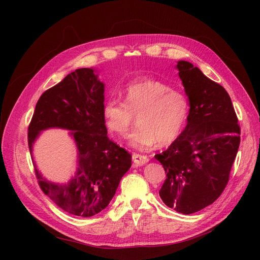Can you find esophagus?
Here are the masks:
<instances>
[{
	"label": "esophagus",
	"mask_w": 260,
	"mask_h": 260,
	"mask_svg": "<svg viewBox=\"0 0 260 260\" xmlns=\"http://www.w3.org/2000/svg\"><path fill=\"white\" fill-rule=\"evenodd\" d=\"M132 160L135 166H142V165L146 164L148 161V157L146 155H141L133 153L132 154Z\"/></svg>",
	"instance_id": "1"
}]
</instances>
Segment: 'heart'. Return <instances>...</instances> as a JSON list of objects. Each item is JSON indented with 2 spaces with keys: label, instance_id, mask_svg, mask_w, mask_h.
<instances>
[{
  "label": "heart",
  "instance_id": "1",
  "mask_svg": "<svg viewBox=\"0 0 260 260\" xmlns=\"http://www.w3.org/2000/svg\"><path fill=\"white\" fill-rule=\"evenodd\" d=\"M122 96L123 102L109 99L103 106L105 125L114 135H127L135 115L138 127L129 141L137 148L168 145L181 135L190 111L182 91L157 79H141L125 86Z\"/></svg>",
  "mask_w": 260,
  "mask_h": 260
}]
</instances>
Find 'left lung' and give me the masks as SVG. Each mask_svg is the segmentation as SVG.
Listing matches in <instances>:
<instances>
[{
  "label": "left lung",
  "mask_w": 260,
  "mask_h": 260,
  "mask_svg": "<svg viewBox=\"0 0 260 260\" xmlns=\"http://www.w3.org/2000/svg\"><path fill=\"white\" fill-rule=\"evenodd\" d=\"M177 68L190 100L187 124L166 151L156 154L166 172L162 202L184 215L214 203L225 188L240 146L241 128L229 94L185 60Z\"/></svg>",
  "instance_id": "8db88e82"
}]
</instances>
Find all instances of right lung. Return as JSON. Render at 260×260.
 Returning <instances> with one entry per match:
<instances>
[{
	"label": "right lung",
	"instance_id": "obj_1",
	"mask_svg": "<svg viewBox=\"0 0 260 260\" xmlns=\"http://www.w3.org/2000/svg\"><path fill=\"white\" fill-rule=\"evenodd\" d=\"M103 106L104 84L93 69L80 68L42 94L28 127L30 154L41 130H73L79 168L69 183L54 184L37 169L35 172L43 193L62 210L78 217H92L103 210L131 167V154L107 137Z\"/></svg>",
	"mask_w": 260,
	"mask_h": 260
}]
</instances>
